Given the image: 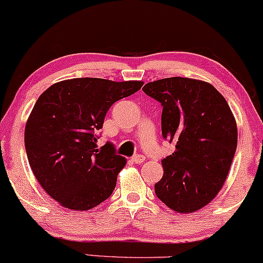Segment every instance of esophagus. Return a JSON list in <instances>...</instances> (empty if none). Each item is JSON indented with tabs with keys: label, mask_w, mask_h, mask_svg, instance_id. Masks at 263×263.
Instances as JSON below:
<instances>
[{
	"label": "esophagus",
	"mask_w": 263,
	"mask_h": 263,
	"mask_svg": "<svg viewBox=\"0 0 263 263\" xmlns=\"http://www.w3.org/2000/svg\"><path fill=\"white\" fill-rule=\"evenodd\" d=\"M132 161L135 164H143L145 161V156L144 155H134L132 158Z\"/></svg>",
	"instance_id": "1"
}]
</instances>
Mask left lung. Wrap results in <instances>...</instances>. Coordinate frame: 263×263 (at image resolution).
Here are the masks:
<instances>
[{
    "label": "left lung",
    "mask_w": 263,
    "mask_h": 263,
    "mask_svg": "<svg viewBox=\"0 0 263 263\" xmlns=\"http://www.w3.org/2000/svg\"><path fill=\"white\" fill-rule=\"evenodd\" d=\"M143 90L161 103V134L175 144V152L161 160L156 196L179 214L200 210L225 184L237 146L234 114L208 82L171 77L146 83Z\"/></svg>",
    "instance_id": "8db88e82"
}]
</instances>
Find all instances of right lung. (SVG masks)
I'll list each match as a JSON object with an SVG mask.
<instances>
[{
  "instance_id": "1",
  "label": "right lung",
  "mask_w": 263,
  "mask_h": 263,
  "mask_svg": "<svg viewBox=\"0 0 263 263\" xmlns=\"http://www.w3.org/2000/svg\"><path fill=\"white\" fill-rule=\"evenodd\" d=\"M143 84L73 78L37 99L26 123V153L41 186L63 208L90 210L111 195L126 160L110 144L97 149L96 134L109 108Z\"/></svg>"
}]
</instances>
